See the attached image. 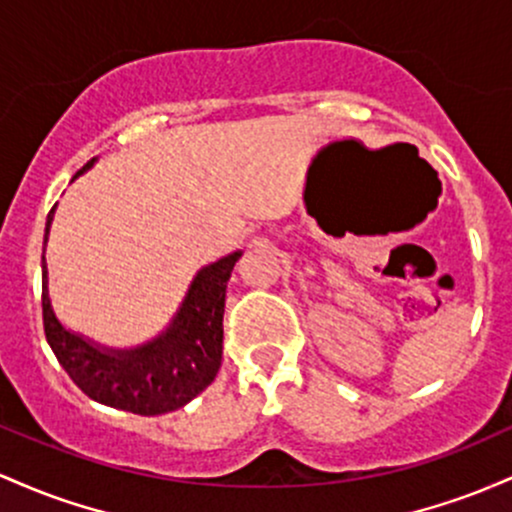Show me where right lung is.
<instances>
[{
	"label": "right lung",
	"mask_w": 512,
	"mask_h": 512,
	"mask_svg": "<svg viewBox=\"0 0 512 512\" xmlns=\"http://www.w3.org/2000/svg\"><path fill=\"white\" fill-rule=\"evenodd\" d=\"M94 162L96 159L86 162L77 176ZM53 215L55 208L48 212L43 239V326L57 363L89 399L113 409L159 416L186 406L220 370L227 280L241 251L198 271L169 329L157 338L130 350L101 348L79 333L67 331L50 304L45 244Z\"/></svg>",
	"instance_id": "1"
}]
</instances>
